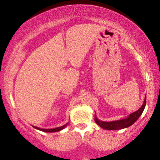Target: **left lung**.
Instances as JSON below:
<instances>
[{
    "mask_svg": "<svg viewBox=\"0 0 160 160\" xmlns=\"http://www.w3.org/2000/svg\"><path fill=\"white\" fill-rule=\"evenodd\" d=\"M145 105H146V96H145L144 102L143 103L142 106L137 111L134 112V113L128 115L126 118L121 119V120L116 121H111V122H104V121L99 120L95 116V121L100 127L107 130H117L129 127L130 126L135 123V121L142 114Z\"/></svg>",
    "mask_w": 160,
    "mask_h": 160,
    "instance_id": "1",
    "label": "left lung"
}]
</instances>
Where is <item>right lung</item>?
Segmentation results:
<instances>
[{"mask_svg": "<svg viewBox=\"0 0 160 160\" xmlns=\"http://www.w3.org/2000/svg\"><path fill=\"white\" fill-rule=\"evenodd\" d=\"M68 124V122H67L65 125H64V126H60V127H57V128H38L37 127V126H33L34 128H36V129H38V130H40V131L42 132H58V131H61V130L63 129V128H65L66 126H67V125Z\"/></svg>", "mask_w": 160, "mask_h": 160, "instance_id": "1", "label": "right lung"}]
</instances>
